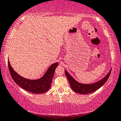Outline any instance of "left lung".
Masks as SVG:
<instances>
[{
	"instance_id": "obj_1",
	"label": "left lung",
	"mask_w": 121,
	"mask_h": 121,
	"mask_svg": "<svg viewBox=\"0 0 121 121\" xmlns=\"http://www.w3.org/2000/svg\"><path fill=\"white\" fill-rule=\"evenodd\" d=\"M111 72V69L109 71L108 74L104 77L101 80L98 81V82H94L92 84H81L78 82L68 73L67 70H65V75L67 77L68 80L69 84H70L71 88L74 92H78L81 94H86L91 93L92 92L95 91L97 89H99L100 87H101L106 82L107 79H108L110 75Z\"/></svg>"
}]
</instances>
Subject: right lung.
<instances>
[{"label":"right lung","mask_w":121,"mask_h":121,"mask_svg":"<svg viewBox=\"0 0 121 121\" xmlns=\"http://www.w3.org/2000/svg\"><path fill=\"white\" fill-rule=\"evenodd\" d=\"M8 63L10 74L15 83L24 90L37 94L44 93L50 89L55 69L58 64L57 62L52 64L41 78L37 80H30L21 77L14 71L10 64L9 59Z\"/></svg>","instance_id":"obj_1"}]
</instances>
